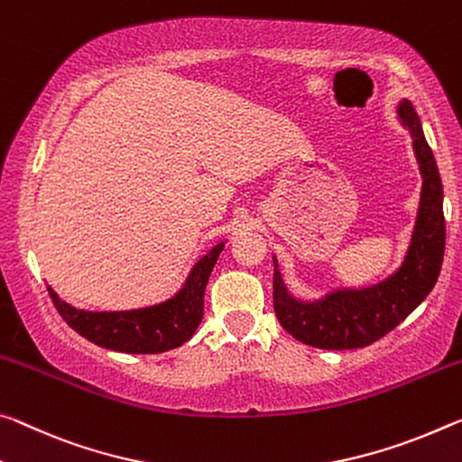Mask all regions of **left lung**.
Returning a JSON list of instances; mask_svg holds the SVG:
<instances>
[{"mask_svg": "<svg viewBox=\"0 0 462 462\" xmlns=\"http://www.w3.org/2000/svg\"><path fill=\"white\" fill-rule=\"evenodd\" d=\"M399 116L411 131L413 150L423 177L411 246L401 269L389 280L365 290L333 291L325 300L310 304L288 296L275 261V317L285 331L306 346L319 349L370 346L402 323L423 302L440 275L446 245L440 172L411 102H401Z\"/></svg>", "mask_w": 462, "mask_h": 462, "instance_id": "left-lung-1", "label": "left lung"}]
</instances>
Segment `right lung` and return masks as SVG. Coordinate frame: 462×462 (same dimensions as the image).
<instances>
[{
	"label": "right lung",
	"mask_w": 462,
	"mask_h": 462,
	"mask_svg": "<svg viewBox=\"0 0 462 462\" xmlns=\"http://www.w3.org/2000/svg\"><path fill=\"white\" fill-rule=\"evenodd\" d=\"M224 243L205 254L189 275L177 296L162 304L123 312L78 310L57 298L49 288V296L61 319L73 331L100 347L125 351V354H162L191 339L203 319V294Z\"/></svg>",
	"instance_id": "add662e5"
}]
</instances>
